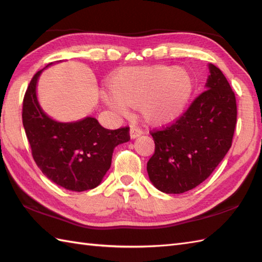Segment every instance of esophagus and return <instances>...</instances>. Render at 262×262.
Instances as JSON below:
<instances>
[{"mask_svg":"<svg viewBox=\"0 0 262 262\" xmlns=\"http://www.w3.org/2000/svg\"><path fill=\"white\" fill-rule=\"evenodd\" d=\"M142 134H143V132H142V129H140V128H137V127H132L130 128L129 136H130L132 140H135V138L140 137Z\"/></svg>","mask_w":262,"mask_h":262,"instance_id":"34e87169","label":"esophagus"}]
</instances>
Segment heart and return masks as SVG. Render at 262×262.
Masks as SVG:
<instances>
[{
	"instance_id": "obj_1",
	"label": "heart",
	"mask_w": 262,
	"mask_h": 262,
	"mask_svg": "<svg viewBox=\"0 0 262 262\" xmlns=\"http://www.w3.org/2000/svg\"><path fill=\"white\" fill-rule=\"evenodd\" d=\"M111 89L102 93L111 109L127 116L129 105H141L144 120L162 127L182 116L193 91V79L187 70L170 65L126 68L111 79Z\"/></svg>"
}]
</instances>
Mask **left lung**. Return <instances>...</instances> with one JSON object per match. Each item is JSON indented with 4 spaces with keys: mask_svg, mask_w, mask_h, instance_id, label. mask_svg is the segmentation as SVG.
<instances>
[{
    "mask_svg": "<svg viewBox=\"0 0 262 262\" xmlns=\"http://www.w3.org/2000/svg\"><path fill=\"white\" fill-rule=\"evenodd\" d=\"M206 90L183 116L152 133L155 152L147 162L153 186L165 193L196 188L211 174L232 145L236 100L222 71L208 64Z\"/></svg>",
    "mask_w": 262,
    "mask_h": 262,
    "instance_id": "left-lung-1",
    "label": "left lung"
}]
</instances>
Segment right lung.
<instances>
[{"label": "right lung", "instance_id": "add662e5", "mask_svg": "<svg viewBox=\"0 0 262 262\" xmlns=\"http://www.w3.org/2000/svg\"><path fill=\"white\" fill-rule=\"evenodd\" d=\"M45 69L33 75L22 109L33 160L56 185L71 191L90 190L101 183L110 169L115 147L129 140V128L105 129L91 116L71 122L53 119L37 98V83Z\"/></svg>", "mask_w": 262, "mask_h": 262}]
</instances>
